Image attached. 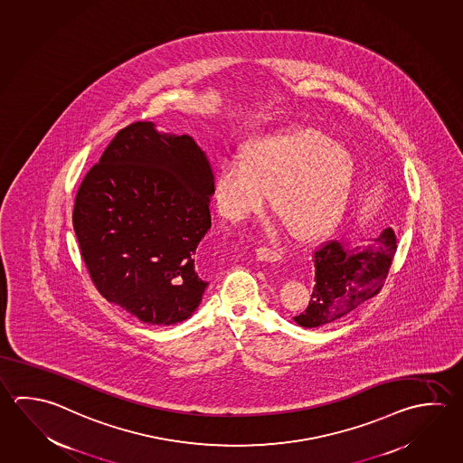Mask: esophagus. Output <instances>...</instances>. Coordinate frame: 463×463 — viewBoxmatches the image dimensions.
<instances>
[{"instance_id":"obj_1","label":"esophagus","mask_w":463,"mask_h":463,"mask_svg":"<svg viewBox=\"0 0 463 463\" xmlns=\"http://www.w3.org/2000/svg\"><path fill=\"white\" fill-rule=\"evenodd\" d=\"M258 256L261 258L262 261L276 262L282 260V252L278 248H269V246H261L256 250Z\"/></svg>"}]
</instances>
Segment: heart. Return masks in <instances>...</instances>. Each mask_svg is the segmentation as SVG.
Wrapping results in <instances>:
<instances>
[{
	"instance_id": "1",
	"label": "heart",
	"mask_w": 463,
	"mask_h": 463,
	"mask_svg": "<svg viewBox=\"0 0 463 463\" xmlns=\"http://www.w3.org/2000/svg\"><path fill=\"white\" fill-rule=\"evenodd\" d=\"M353 163L313 130L250 143L238 160L223 161L213 181L220 213L243 222L264 211L268 195L287 230L300 240L328 233L345 212Z\"/></svg>"
}]
</instances>
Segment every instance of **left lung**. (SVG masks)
<instances>
[{
	"instance_id": "8db88e82",
	"label": "left lung",
	"mask_w": 463,
	"mask_h": 463,
	"mask_svg": "<svg viewBox=\"0 0 463 463\" xmlns=\"http://www.w3.org/2000/svg\"><path fill=\"white\" fill-rule=\"evenodd\" d=\"M345 238L328 240L313 251L315 287L310 305L294 320L303 328H318L343 318L379 294L396 252L392 228L370 243L349 246Z\"/></svg>"
}]
</instances>
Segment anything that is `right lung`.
Masks as SVG:
<instances>
[{"label":"right lung","mask_w":463,"mask_h":463,"mask_svg":"<svg viewBox=\"0 0 463 463\" xmlns=\"http://www.w3.org/2000/svg\"><path fill=\"white\" fill-rule=\"evenodd\" d=\"M213 175L189 135L152 122L118 130L75 197L73 228L99 294L135 318L187 320L209 282L197 244L211 228Z\"/></svg>","instance_id":"right-lung-1"}]
</instances>
